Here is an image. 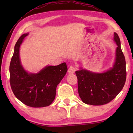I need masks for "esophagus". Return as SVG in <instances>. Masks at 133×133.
Segmentation results:
<instances>
[{
	"label": "esophagus",
	"instance_id": "1",
	"mask_svg": "<svg viewBox=\"0 0 133 133\" xmlns=\"http://www.w3.org/2000/svg\"><path fill=\"white\" fill-rule=\"evenodd\" d=\"M76 71V68H74L73 66H70L69 67L68 70V72L69 73H71V74H72V73H74V72Z\"/></svg>",
	"mask_w": 133,
	"mask_h": 133
}]
</instances>
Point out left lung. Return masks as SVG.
Segmentation results:
<instances>
[{
    "mask_svg": "<svg viewBox=\"0 0 133 133\" xmlns=\"http://www.w3.org/2000/svg\"><path fill=\"white\" fill-rule=\"evenodd\" d=\"M114 39L117 47L113 68L103 73H94L85 70L76 71L78 92L85 103L107 104L114 99L124 87L127 78L126 62L121 47V41L116 32H114Z\"/></svg>",
    "mask_w": 133,
    "mask_h": 133,
    "instance_id": "left-lung-1",
    "label": "left lung"
}]
</instances>
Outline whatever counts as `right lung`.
Wrapping results in <instances>:
<instances>
[{"label":"right lung","instance_id":"add662e5","mask_svg":"<svg viewBox=\"0 0 133 133\" xmlns=\"http://www.w3.org/2000/svg\"><path fill=\"white\" fill-rule=\"evenodd\" d=\"M28 34L22 35L14 46L10 65V82L16 97L27 106L40 108L49 106L55 99L56 87L67 71L66 63L48 66L37 74H28L21 64L19 48Z\"/></svg>","mask_w":133,"mask_h":133}]
</instances>
